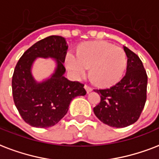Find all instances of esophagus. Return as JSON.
<instances>
[{"instance_id": "obj_1", "label": "esophagus", "mask_w": 159, "mask_h": 159, "mask_svg": "<svg viewBox=\"0 0 159 159\" xmlns=\"http://www.w3.org/2000/svg\"><path fill=\"white\" fill-rule=\"evenodd\" d=\"M84 88L86 89V91H87V93H90L91 91L93 90V88H91V87H89V86H88V85H87V84L84 86Z\"/></svg>"}]
</instances>
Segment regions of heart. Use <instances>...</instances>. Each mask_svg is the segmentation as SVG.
<instances>
[{"label": "heart", "instance_id": "obj_1", "mask_svg": "<svg viewBox=\"0 0 159 159\" xmlns=\"http://www.w3.org/2000/svg\"><path fill=\"white\" fill-rule=\"evenodd\" d=\"M66 66L77 77L89 68V78L96 86L110 88L122 79L128 58L121 47L102 41L88 42L77 46L76 57L71 53L66 56Z\"/></svg>", "mask_w": 159, "mask_h": 159}]
</instances>
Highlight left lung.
I'll return each instance as SVG.
<instances>
[{
  "label": "left lung",
  "mask_w": 159,
  "mask_h": 159,
  "mask_svg": "<svg viewBox=\"0 0 159 159\" xmlns=\"http://www.w3.org/2000/svg\"><path fill=\"white\" fill-rule=\"evenodd\" d=\"M127 72L112 88L95 89L101 101L93 108L96 117L113 128H125L139 120L147 100L148 76L139 56L123 47Z\"/></svg>",
  "instance_id": "left-lung-1"
}]
</instances>
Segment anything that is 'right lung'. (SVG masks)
<instances>
[{"instance_id":"right-lung-1","label":"right lung","mask_w":159,"mask_h":159,"mask_svg":"<svg viewBox=\"0 0 159 159\" xmlns=\"http://www.w3.org/2000/svg\"><path fill=\"white\" fill-rule=\"evenodd\" d=\"M67 47L62 36H47L28 48L16 63L11 81L13 100L29 125L40 128L56 125L66 114L71 100L87 93L83 83L63 76ZM36 57H54L58 61L53 77L42 84H36L30 73Z\"/></svg>"}]
</instances>
